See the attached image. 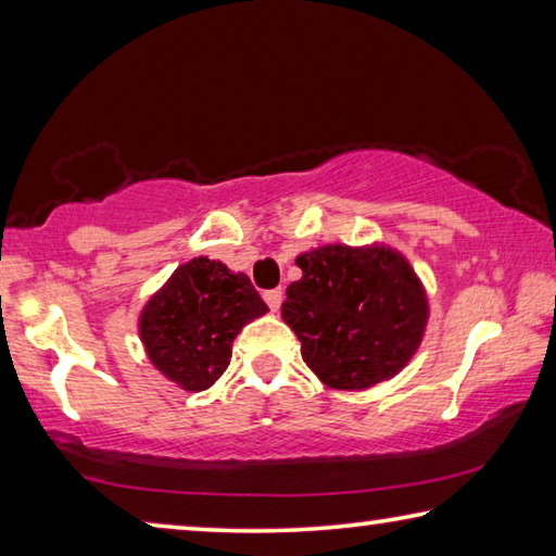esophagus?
<instances>
[{
	"instance_id": "obj_1",
	"label": "esophagus",
	"mask_w": 556,
	"mask_h": 556,
	"mask_svg": "<svg viewBox=\"0 0 556 556\" xmlns=\"http://www.w3.org/2000/svg\"><path fill=\"white\" fill-rule=\"evenodd\" d=\"M281 299H285V289H269V291H265V301H267V306L271 308V312H279Z\"/></svg>"
}]
</instances>
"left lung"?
<instances>
[{
  "label": "left lung",
  "mask_w": 556,
  "mask_h": 556,
  "mask_svg": "<svg viewBox=\"0 0 556 556\" xmlns=\"http://www.w3.org/2000/svg\"><path fill=\"white\" fill-rule=\"evenodd\" d=\"M281 318L301 357L333 390L392 380L419 351L429 324L427 289L390 244H321L296 257Z\"/></svg>",
  "instance_id": "obj_1"
}]
</instances>
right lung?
I'll list each match as a JSON object with an SVG mask.
<instances>
[{"label":"right lung","mask_w":556,"mask_h":556,"mask_svg":"<svg viewBox=\"0 0 556 556\" xmlns=\"http://www.w3.org/2000/svg\"><path fill=\"white\" fill-rule=\"evenodd\" d=\"M267 312L248 275L220 260L193 257L147 299L137 333L166 380L203 392L228 370L235 336Z\"/></svg>","instance_id":"1"}]
</instances>
